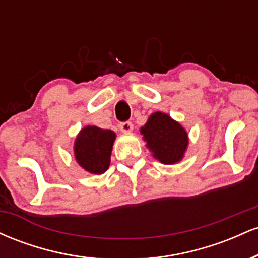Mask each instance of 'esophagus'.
<instances>
[{"mask_svg":"<svg viewBox=\"0 0 258 258\" xmlns=\"http://www.w3.org/2000/svg\"><path fill=\"white\" fill-rule=\"evenodd\" d=\"M120 130H121V131H122L123 133H130V132H132V130H133L132 122H130V121H126V122H121V123H120Z\"/></svg>","mask_w":258,"mask_h":258,"instance_id":"34e87169","label":"esophagus"}]
</instances>
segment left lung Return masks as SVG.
I'll return each mask as SVG.
<instances>
[{"mask_svg":"<svg viewBox=\"0 0 258 258\" xmlns=\"http://www.w3.org/2000/svg\"><path fill=\"white\" fill-rule=\"evenodd\" d=\"M153 156L165 165L179 162L188 148V133L179 122L161 111L154 112L141 128Z\"/></svg>","mask_w":258,"mask_h":258,"instance_id":"left-lung-1","label":"left lung"}]
</instances>
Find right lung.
I'll return each mask as SVG.
<instances>
[{
	"label": "right lung",
	"instance_id": "add662e5",
	"mask_svg": "<svg viewBox=\"0 0 258 258\" xmlns=\"http://www.w3.org/2000/svg\"><path fill=\"white\" fill-rule=\"evenodd\" d=\"M116 135L111 130L86 126L79 132L74 144L78 164L87 172L102 174L109 168L110 156Z\"/></svg>",
	"mask_w": 258,
	"mask_h": 258
}]
</instances>
